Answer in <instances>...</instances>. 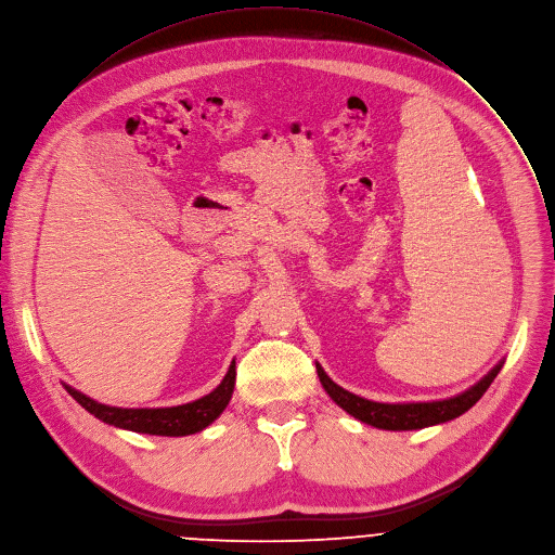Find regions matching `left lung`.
<instances>
[{
    "instance_id": "8db88e82",
    "label": "left lung",
    "mask_w": 555,
    "mask_h": 555,
    "mask_svg": "<svg viewBox=\"0 0 555 555\" xmlns=\"http://www.w3.org/2000/svg\"><path fill=\"white\" fill-rule=\"evenodd\" d=\"M503 363H505V359H501L481 380H477L466 391L451 396V398L428 400V402L367 400V398L357 396V393L344 389L341 385H337L325 374V370L319 363H314V365H317V376L321 380V387L332 398V402L341 406L352 417H357L359 422L370 424L374 428H383V430H417V428H426V426H435V424H444V422H451V420L464 415L486 393V389L492 385V380L501 372Z\"/></svg>"
}]
</instances>
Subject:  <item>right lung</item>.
<instances>
[{"instance_id": "obj_1", "label": "right lung", "mask_w": 555, "mask_h": 555, "mask_svg": "<svg viewBox=\"0 0 555 555\" xmlns=\"http://www.w3.org/2000/svg\"><path fill=\"white\" fill-rule=\"evenodd\" d=\"M236 385V359L232 361L225 378L220 380V385L209 391L207 396L177 404V406H155V409H125V406H111L102 404L82 391L74 389L72 385L63 383L67 393L93 417L102 420L104 424H111L116 428L133 430V433H144V435H162V437H185L194 435L203 428H207L220 413L225 411V406L232 400Z\"/></svg>"}]
</instances>
